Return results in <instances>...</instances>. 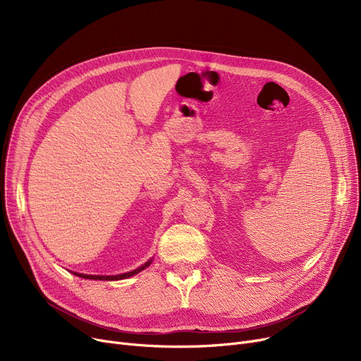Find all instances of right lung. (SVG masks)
<instances>
[{
    "instance_id": "right-lung-1",
    "label": "right lung",
    "mask_w": 361,
    "mask_h": 361,
    "mask_svg": "<svg viewBox=\"0 0 361 361\" xmlns=\"http://www.w3.org/2000/svg\"><path fill=\"white\" fill-rule=\"evenodd\" d=\"M152 263V260H147L145 264H142L140 268L131 271V272H127V274H120V275H85V274H78L74 272V275H78L80 278H85V279H101V281H118V279H126V278H130L133 275H136L139 272H142L143 269H146L149 264Z\"/></svg>"
}]
</instances>
